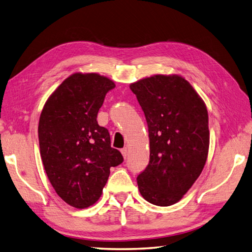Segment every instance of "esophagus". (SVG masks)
Listing matches in <instances>:
<instances>
[{"mask_svg": "<svg viewBox=\"0 0 252 252\" xmlns=\"http://www.w3.org/2000/svg\"><path fill=\"white\" fill-rule=\"evenodd\" d=\"M121 153H122V156H124V158H127V156H128V150H127V148H124V149L121 150Z\"/></svg>", "mask_w": 252, "mask_h": 252, "instance_id": "34e87169", "label": "esophagus"}]
</instances>
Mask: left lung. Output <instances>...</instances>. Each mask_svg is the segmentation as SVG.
I'll list each match as a JSON object with an SVG mask.
<instances>
[{
  "label": "left lung",
  "mask_w": 252,
  "mask_h": 252,
  "mask_svg": "<svg viewBox=\"0 0 252 252\" xmlns=\"http://www.w3.org/2000/svg\"><path fill=\"white\" fill-rule=\"evenodd\" d=\"M145 114L150 160L138 175L140 195L169 206L182 199L202 172L210 146L208 109L184 77L157 74L130 85Z\"/></svg>",
  "instance_id": "left-lung-1"
}]
</instances>
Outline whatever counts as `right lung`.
<instances>
[{
    "label": "right lung",
    "mask_w": 252,
    "mask_h": 252,
    "mask_svg": "<svg viewBox=\"0 0 252 252\" xmlns=\"http://www.w3.org/2000/svg\"><path fill=\"white\" fill-rule=\"evenodd\" d=\"M115 83L98 73L67 77L44 104L38 125L40 156L53 189L64 202L85 209L98 201L109 168L124 162L96 116Z\"/></svg>",
    "instance_id": "add662e5"
}]
</instances>
